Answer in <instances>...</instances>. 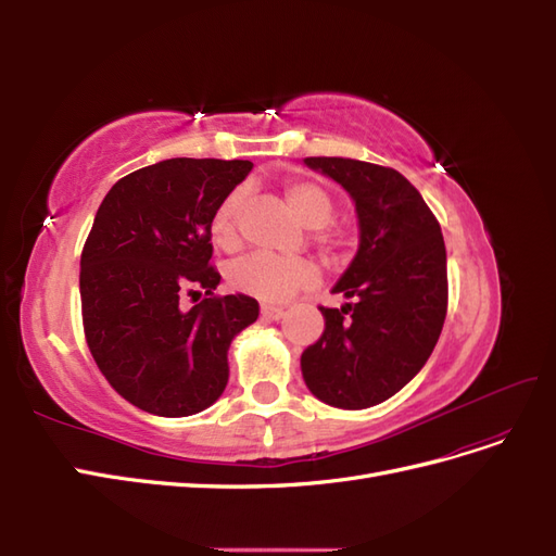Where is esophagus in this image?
<instances>
[{
	"label": "esophagus",
	"instance_id": "34e87169",
	"mask_svg": "<svg viewBox=\"0 0 556 556\" xmlns=\"http://www.w3.org/2000/svg\"><path fill=\"white\" fill-rule=\"evenodd\" d=\"M262 315L266 319H280L285 315V308L282 306H271V304H264L262 306Z\"/></svg>",
	"mask_w": 556,
	"mask_h": 556
}]
</instances>
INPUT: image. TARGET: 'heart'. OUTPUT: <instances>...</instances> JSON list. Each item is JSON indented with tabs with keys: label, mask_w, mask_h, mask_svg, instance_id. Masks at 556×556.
<instances>
[{
	"label": "heart",
	"mask_w": 556,
	"mask_h": 556,
	"mask_svg": "<svg viewBox=\"0 0 556 556\" xmlns=\"http://www.w3.org/2000/svg\"><path fill=\"white\" fill-rule=\"evenodd\" d=\"M285 199L306 227H325L333 215V199L323 185L311 180H292L285 185ZM243 204V190L229 192L211 220V239L227 252L241 245L239 213ZM327 241V237H323ZM229 280L237 290L257 296L262 301H285L294 292L311 288L317 280V268L304 257H274L252 255L231 266Z\"/></svg>",
	"instance_id": "b5f03b06"
}]
</instances>
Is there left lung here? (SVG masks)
I'll list each match as a JSON object with an SVG mask.
<instances>
[{"label": "left lung", "instance_id": "8db88e82", "mask_svg": "<svg viewBox=\"0 0 556 556\" xmlns=\"http://www.w3.org/2000/svg\"><path fill=\"white\" fill-rule=\"evenodd\" d=\"M355 201L359 248L333 292L352 304L319 306L325 331L301 355L308 390L333 408L362 410L394 396L429 359L447 313L441 225L390 166L306 157Z\"/></svg>", "mask_w": 556, "mask_h": 556}]
</instances>
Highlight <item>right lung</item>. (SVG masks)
Instances as JSON below:
<instances>
[{"mask_svg": "<svg viewBox=\"0 0 556 556\" xmlns=\"http://www.w3.org/2000/svg\"><path fill=\"white\" fill-rule=\"evenodd\" d=\"M250 169L248 160H164L117 180L99 206L80 255L83 329L131 406L188 417L225 392L229 345L260 304L213 292L211 220ZM185 293L207 296L182 312Z\"/></svg>", "mask_w": 556, "mask_h": 556, "instance_id": "1", "label": "right lung"}]
</instances>
